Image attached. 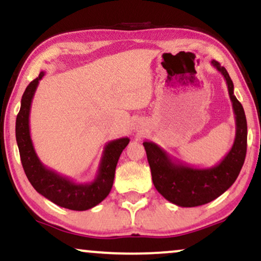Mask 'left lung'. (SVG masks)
<instances>
[{
  "label": "left lung",
  "instance_id": "left-lung-1",
  "mask_svg": "<svg viewBox=\"0 0 261 261\" xmlns=\"http://www.w3.org/2000/svg\"><path fill=\"white\" fill-rule=\"evenodd\" d=\"M212 64L225 77L236 119L234 142L225 158L212 168H194L175 161L154 142H143L156 191L166 200L184 208L203 205L221 196L236 181L246 159L247 119L244 109L233 95V83L227 70L216 61H212Z\"/></svg>",
  "mask_w": 261,
  "mask_h": 261
}]
</instances>
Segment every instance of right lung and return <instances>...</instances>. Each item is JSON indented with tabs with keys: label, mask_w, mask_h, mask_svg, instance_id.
I'll return each instance as SVG.
<instances>
[{
	"label": "right lung",
	"mask_w": 261,
	"mask_h": 261,
	"mask_svg": "<svg viewBox=\"0 0 261 261\" xmlns=\"http://www.w3.org/2000/svg\"><path fill=\"white\" fill-rule=\"evenodd\" d=\"M43 75L45 71H41L39 76L25 89L21 97L20 111L15 121V139L25 175L37 192L62 208L79 212L91 209L102 202L111 192L119 156L130 140L128 137H122L106 144L98 171L95 180L90 184H76L71 178L63 176L43 165L34 148L29 126L31 102Z\"/></svg>",
	"instance_id": "right-lung-1"
}]
</instances>
